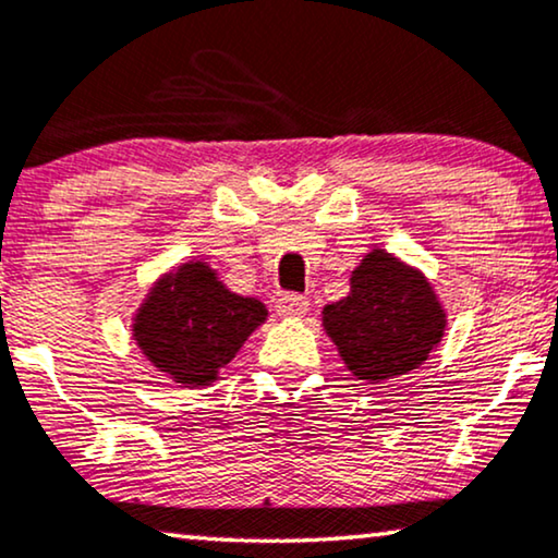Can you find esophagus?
Listing matches in <instances>:
<instances>
[{
  "label": "esophagus",
  "mask_w": 558,
  "mask_h": 558,
  "mask_svg": "<svg viewBox=\"0 0 558 558\" xmlns=\"http://www.w3.org/2000/svg\"><path fill=\"white\" fill-rule=\"evenodd\" d=\"M310 310V300L300 294H281L277 300V315L279 317H304Z\"/></svg>",
  "instance_id": "1"
}]
</instances>
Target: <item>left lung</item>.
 <instances>
[{
    "instance_id": "obj_1",
    "label": "left lung",
    "mask_w": 558,
    "mask_h": 558,
    "mask_svg": "<svg viewBox=\"0 0 558 558\" xmlns=\"http://www.w3.org/2000/svg\"><path fill=\"white\" fill-rule=\"evenodd\" d=\"M323 325L348 371L380 384L429 357L447 315L422 271L373 248L350 274V294L323 310Z\"/></svg>"
}]
</instances>
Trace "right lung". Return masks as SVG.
I'll use <instances>...</instances> for the list:
<instances>
[{
	"label": "right lung",
	"mask_w": 558,
	"mask_h": 558,
	"mask_svg": "<svg viewBox=\"0 0 558 558\" xmlns=\"http://www.w3.org/2000/svg\"><path fill=\"white\" fill-rule=\"evenodd\" d=\"M266 307L233 294L205 262H187L155 281L136 310L132 335L172 384L210 386L264 323Z\"/></svg>",
	"instance_id": "add662e5"
}]
</instances>
